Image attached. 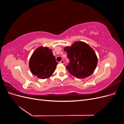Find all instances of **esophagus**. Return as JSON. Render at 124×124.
<instances>
[{
	"instance_id": "1",
	"label": "esophagus",
	"mask_w": 124,
	"mask_h": 124,
	"mask_svg": "<svg viewBox=\"0 0 124 124\" xmlns=\"http://www.w3.org/2000/svg\"><path fill=\"white\" fill-rule=\"evenodd\" d=\"M59 63H62V64H63V63H65V61H63V60H62V61L59 62Z\"/></svg>"
}]
</instances>
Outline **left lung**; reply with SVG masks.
I'll return each instance as SVG.
<instances>
[{
  "mask_svg": "<svg viewBox=\"0 0 124 124\" xmlns=\"http://www.w3.org/2000/svg\"><path fill=\"white\" fill-rule=\"evenodd\" d=\"M69 63L66 68L72 76L78 78L89 77L95 71L98 59L95 51L88 44L82 41L75 42L64 48Z\"/></svg>",
  "mask_w": 124,
  "mask_h": 124,
  "instance_id": "left-lung-1",
  "label": "left lung"
}]
</instances>
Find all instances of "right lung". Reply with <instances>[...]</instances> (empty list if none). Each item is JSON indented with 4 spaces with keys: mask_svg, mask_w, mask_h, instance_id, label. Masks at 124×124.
Returning <instances> with one entry per match:
<instances>
[{
    "mask_svg": "<svg viewBox=\"0 0 124 124\" xmlns=\"http://www.w3.org/2000/svg\"><path fill=\"white\" fill-rule=\"evenodd\" d=\"M29 64L33 75L41 79H45L54 73L57 62L51 49L40 46L32 54Z\"/></svg>",
    "mask_w": 124,
    "mask_h": 124,
    "instance_id": "1",
    "label": "right lung"
}]
</instances>
